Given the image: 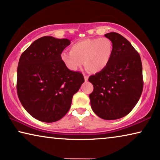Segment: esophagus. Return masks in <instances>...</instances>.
Here are the masks:
<instances>
[{
    "mask_svg": "<svg viewBox=\"0 0 160 160\" xmlns=\"http://www.w3.org/2000/svg\"><path fill=\"white\" fill-rule=\"evenodd\" d=\"M84 78H85V81H88V76L84 75Z\"/></svg>",
    "mask_w": 160,
    "mask_h": 160,
    "instance_id": "1",
    "label": "esophagus"
}]
</instances>
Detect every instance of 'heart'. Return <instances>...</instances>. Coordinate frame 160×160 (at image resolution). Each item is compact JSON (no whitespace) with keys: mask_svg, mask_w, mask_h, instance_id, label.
<instances>
[{"mask_svg":"<svg viewBox=\"0 0 160 160\" xmlns=\"http://www.w3.org/2000/svg\"><path fill=\"white\" fill-rule=\"evenodd\" d=\"M113 51V44L108 38H89L74 43L70 52H63L60 58L71 71L78 70L84 62L90 72H98L110 62Z\"/></svg>","mask_w":160,"mask_h":160,"instance_id":"heart-1","label":"heart"}]
</instances>
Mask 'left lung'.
I'll return each instance as SVG.
<instances>
[{"label": "left lung", "mask_w": 160, "mask_h": 160, "mask_svg": "<svg viewBox=\"0 0 160 160\" xmlns=\"http://www.w3.org/2000/svg\"><path fill=\"white\" fill-rule=\"evenodd\" d=\"M113 44L110 62L90 76L93 85L90 94L94 113L105 120H115L130 113L141 97L143 85L141 57L131 43L116 32L105 34Z\"/></svg>", "instance_id": "obj_1"}]
</instances>
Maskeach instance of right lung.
Segmentation results:
<instances>
[{
	"label": "right lung",
	"instance_id": "obj_1",
	"mask_svg": "<svg viewBox=\"0 0 160 160\" xmlns=\"http://www.w3.org/2000/svg\"><path fill=\"white\" fill-rule=\"evenodd\" d=\"M70 44L68 39L43 37L19 59L18 98L26 111L40 121L52 123L62 118L85 81L82 73L70 70L61 60L62 52Z\"/></svg>",
	"mask_w": 160,
	"mask_h": 160
}]
</instances>
